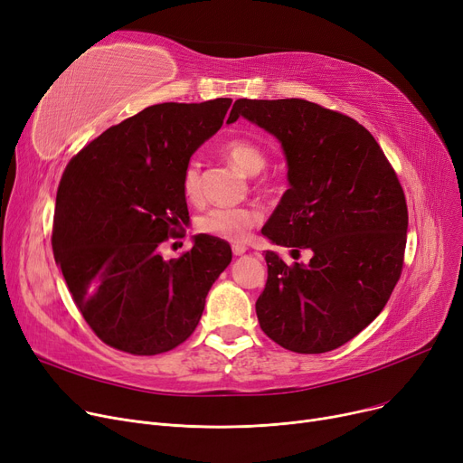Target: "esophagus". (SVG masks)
I'll return each instance as SVG.
<instances>
[{
	"label": "esophagus",
	"instance_id": "esophagus-1",
	"mask_svg": "<svg viewBox=\"0 0 463 463\" xmlns=\"http://www.w3.org/2000/svg\"><path fill=\"white\" fill-rule=\"evenodd\" d=\"M248 251V248L244 246V244H234L232 246V253L236 255V257H240V255H244Z\"/></svg>",
	"mask_w": 463,
	"mask_h": 463
}]
</instances>
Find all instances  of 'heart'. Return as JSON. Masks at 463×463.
I'll list each match as a JSON object with an SVG mask.
<instances>
[{
    "label": "heart",
    "instance_id": "obj_1",
    "mask_svg": "<svg viewBox=\"0 0 463 463\" xmlns=\"http://www.w3.org/2000/svg\"><path fill=\"white\" fill-rule=\"evenodd\" d=\"M223 156L246 176H257L266 166V156L251 140L231 138L223 144ZM182 189L189 201L201 197V165L197 159L187 161L182 175ZM260 212L253 206H217L204 212L197 227L201 232L223 238L229 241H244L248 232L260 223Z\"/></svg>",
    "mask_w": 463,
    "mask_h": 463
}]
</instances>
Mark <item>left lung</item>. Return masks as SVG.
I'll return each mask as SVG.
<instances>
[{
  "instance_id": "left-lung-1",
  "label": "left lung",
  "mask_w": 463,
  "mask_h": 463,
  "mask_svg": "<svg viewBox=\"0 0 463 463\" xmlns=\"http://www.w3.org/2000/svg\"><path fill=\"white\" fill-rule=\"evenodd\" d=\"M240 116L274 135L287 161L288 189L262 236L293 259L311 251L293 266L264 253L260 328L302 354L342 347L383 311L402 274L407 204L398 176L366 128L317 103L238 99L227 124Z\"/></svg>"
}]
</instances>
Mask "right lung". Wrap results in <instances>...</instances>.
<instances>
[{
  "mask_svg": "<svg viewBox=\"0 0 463 463\" xmlns=\"http://www.w3.org/2000/svg\"><path fill=\"white\" fill-rule=\"evenodd\" d=\"M232 99L140 110L71 159L61 176L52 250L90 328L114 349L159 354L197 328L208 290L231 264L225 240L193 236L166 260L159 246L187 225L182 175L223 126Z\"/></svg>",
  "mask_w": 463,
  "mask_h": 463,
  "instance_id": "1",
  "label": "right lung"
}]
</instances>
